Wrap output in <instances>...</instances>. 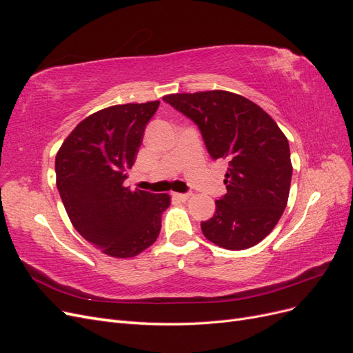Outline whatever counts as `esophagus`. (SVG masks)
I'll list each match as a JSON object with an SVG mask.
<instances>
[{"mask_svg": "<svg viewBox=\"0 0 353 353\" xmlns=\"http://www.w3.org/2000/svg\"><path fill=\"white\" fill-rule=\"evenodd\" d=\"M174 197H175V199H178V200H183V201H185V200H188L191 196H190V194H181V193H174Z\"/></svg>", "mask_w": 353, "mask_h": 353, "instance_id": "esophagus-1", "label": "esophagus"}]
</instances>
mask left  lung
I'll return each instance as SVG.
<instances>
[{
	"mask_svg": "<svg viewBox=\"0 0 353 353\" xmlns=\"http://www.w3.org/2000/svg\"><path fill=\"white\" fill-rule=\"evenodd\" d=\"M163 100L200 128L213 159L230 163L227 194L215 201V215L201 222L205 237L227 250L261 243L279 223L290 193V147L279 125L230 91L168 94Z\"/></svg>",
	"mask_w": 353,
	"mask_h": 353,
	"instance_id": "1",
	"label": "left lung"
}]
</instances>
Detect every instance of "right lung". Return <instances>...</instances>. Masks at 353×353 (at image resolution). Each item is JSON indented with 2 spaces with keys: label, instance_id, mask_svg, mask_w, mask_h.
<instances>
[{
  "label": "right lung",
  "instance_id": "right-lung-1",
  "mask_svg": "<svg viewBox=\"0 0 353 353\" xmlns=\"http://www.w3.org/2000/svg\"><path fill=\"white\" fill-rule=\"evenodd\" d=\"M160 101L116 104L85 117L56 154V184L81 236L104 254L134 258L157 240L170 196L125 187Z\"/></svg>",
  "mask_w": 353,
  "mask_h": 353
}]
</instances>
